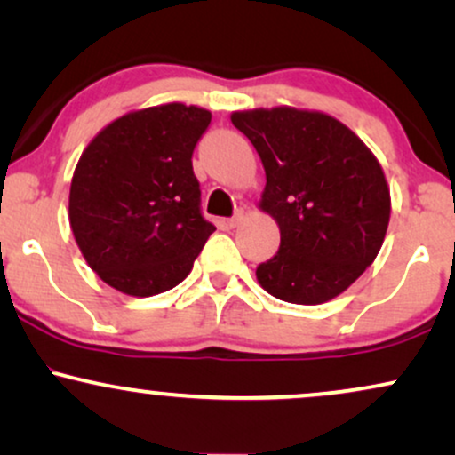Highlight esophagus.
<instances>
[{
  "mask_svg": "<svg viewBox=\"0 0 455 455\" xmlns=\"http://www.w3.org/2000/svg\"><path fill=\"white\" fill-rule=\"evenodd\" d=\"M241 220H243V212L239 210L237 214H235L233 218H228V220H227V227H228V228H235V227H239Z\"/></svg>",
  "mask_w": 455,
  "mask_h": 455,
  "instance_id": "1",
  "label": "esophagus"
}]
</instances>
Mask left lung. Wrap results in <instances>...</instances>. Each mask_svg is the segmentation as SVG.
I'll list each match as a JSON object with an SVG mask.
<instances>
[{"label": "left lung", "mask_w": 455, "mask_h": 455, "mask_svg": "<svg viewBox=\"0 0 455 455\" xmlns=\"http://www.w3.org/2000/svg\"><path fill=\"white\" fill-rule=\"evenodd\" d=\"M231 122L260 155V208L281 231L277 254L258 264V283L291 304L342 294L376 260L388 228L390 191L378 159L325 113L256 108Z\"/></svg>", "instance_id": "obj_1"}]
</instances>
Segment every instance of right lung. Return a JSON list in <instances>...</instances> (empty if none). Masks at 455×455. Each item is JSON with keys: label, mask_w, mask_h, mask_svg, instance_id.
<instances>
[{"label": "right lung", "mask_w": 455, "mask_h": 455, "mask_svg": "<svg viewBox=\"0 0 455 455\" xmlns=\"http://www.w3.org/2000/svg\"><path fill=\"white\" fill-rule=\"evenodd\" d=\"M212 113L180 102L115 119L79 157L68 220L90 268L128 296H155L191 273L216 227L201 214L193 151Z\"/></svg>", "instance_id": "add662e5"}]
</instances>
